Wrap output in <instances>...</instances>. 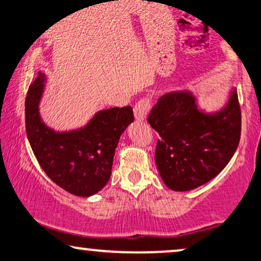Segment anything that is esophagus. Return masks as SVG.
I'll return each instance as SVG.
<instances>
[{"label": "esophagus", "mask_w": 261, "mask_h": 261, "mask_svg": "<svg viewBox=\"0 0 261 261\" xmlns=\"http://www.w3.org/2000/svg\"><path fill=\"white\" fill-rule=\"evenodd\" d=\"M151 100L149 98H143L137 102L134 106V116H136L137 121H144L146 118L147 112L150 110Z\"/></svg>", "instance_id": "1"}]
</instances>
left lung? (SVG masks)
<instances>
[{
  "mask_svg": "<svg viewBox=\"0 0 261 261\" xmlns=\"http://www.w3.org/2000/svg\"><path fill=\"white\" fill-rule=\"evenodd\" d=\"M147 121L160 136L155 151L160 175L174 191H189L215 178L240 143L236 89L225 109L213 115L199 111L190 92L167 93L150 111Z\"/></svg>",
  "mask_w": 261,
  "mask_h": 261,
  "instance_id": "1",
  "label": "left lung"
}]
</instances>
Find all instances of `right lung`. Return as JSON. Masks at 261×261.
<instances>
[{"instance_id": "1", "label": "right lung", "mask_w": 261, "mask_h": 261, "mask_svg": "<svg viewBox=\"0 0 261 261\" xmlns=\"http://www.w3.org/2000/svg\"><path fill=\"white\" fill-rule=\"evenodd\" d=\"M44 77L38 73L25 99V125L31 149L44 173L58 186L88 197L104 188L111 175L121 134L134 121L132 106L99 111L86 127L58 133L41 121L38 102Z\"/></svg>"}]
</instances>
